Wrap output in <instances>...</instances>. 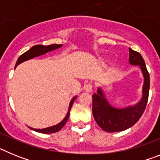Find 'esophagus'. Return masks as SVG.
<instances>
[{
	"label": "esophagus",
	"mask_w": 160,
	"mask_h": 160,
	"mask_svg": "<svg viewBox=\"0 0 160 160\" xmlns=\"http://www.w3.org/2000/svg\"><path fill=\"white\" fill-rule=\"evenodd\" d=\"M84 89L87 92H91L93 89V84L91 82H89L84 86Z\"/></svg>",
	"instance_id": "1"
}]
</instances>
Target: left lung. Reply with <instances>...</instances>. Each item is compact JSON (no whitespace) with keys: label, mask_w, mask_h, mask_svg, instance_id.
Wrapping results in <instances>:
<instances>
[{"label":"left lung","mask_w":160,"mask_h":160,"mask_svg":"<svg viewBox=\"0 0 160 160\" xmlns=\"http://www.w3.org/2000/svg\"><path fill=\"white\" fill-rule=\"evenodd\" d=\"M130 64L139 66L144 78L142 97L136 105L126 108L113 107L106 99L101 88L92 96V112L96 122L103 131L117 132L127 130L135 125L141 118L147 107L150 89V76L145 62L138 52L129 48Z\"/></svg>","instance_id":"1"}]
</instances>
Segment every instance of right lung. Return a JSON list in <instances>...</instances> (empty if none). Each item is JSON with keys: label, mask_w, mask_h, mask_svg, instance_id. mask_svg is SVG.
Wrapping results in <instances>:
<instances>
[{"label": "right lung", "mask_w": 160, "mask_h": 160, "mask_svg": "<svg viewBox=\"0 0 160 160\" xmlns=\"http://www.w3.org/2000/svg\"><path fill=\"white\" fill-rule=\"evenodd\" d=\"M62 45H58V44H54V45L53 44V45H49V46L37 45V46H32L30 49H29L28 51L24 53L23 54H22L19 58H18V61H17V62H16V65H15V67L18 66L19 64H21L22 62H25V61L29 60V59H32L35 57L40 56V55L45 54V53H48V52L54 50V49L62 47ZM75 98L76 97L72 98V100L70 101V106H69V111H68L66 117H65L64 119H63L61 122H59L58 124L53 126V127H49V128H44V129H34V128H30V129L32 130V131H37V132L44 133V134H51V133H55L60 131V130L64 127L65 124L66 123V122H67L69 116H70V109H71L72 105H73V102H74V100H75Z\"/></svg>", "instance_id": "right-lung-1"}]
</instances>
